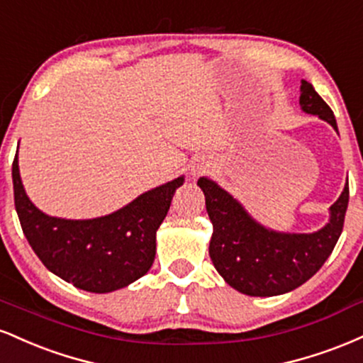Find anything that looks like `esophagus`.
Masks as SVG:
<instances>
[{"mask_svg": "<svg viewBox=\"0 0 363 363\" xmlns=\"http://www.w3.org/2000/svg\"><path fill=\"white\" fill-rule=\"evenodd\" d=\"M208 169H211V164H208L207 161H197V163L194 164V169H191V177H202V174L208 173Z\"/></svg>", "mask_w": 363, "mask_h": 363, "instance_id": "esophagus-1", "label": "esophagus"}]
</instances>
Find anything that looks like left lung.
<instances>
[{
    "mask_svg": "<svg viewBox=\"0 0 363 363\" xmlns=\"http://www.w3.org/2000/svg\"><path fill=\"white\" fill-rule=\"evenodd\" d=\"M299 101L306 113L318 115L338 130L333 110L304 79ZM197 185L214 225L208 255L216 270L238 292L257 297L291 292L316 274L343 231L350 194L347 182L331 206L330 223L318 233L285 234L255 223L240 202L208 178H200Z\"/></svg>",
    "mask_w": 363,
    "mask_h": 363,
    "instance_id": "obj_1",
    "label": "left lung"
}]
</instances>
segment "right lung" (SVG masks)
I'll return each mask as SVG.
<instances>
[{
	"label": "right lung",
	"mask_w": 363,
	"mask_h": 363,
	"mask_svg": "<svg viewBox=\"0 0 363 363\" xmlns=\"http://www.w3.org/2000/svg\"><path fill=\"white\" fill-rule=\"evenodd\" d=\"M15 208L25 238L45 268L86 292L105 294L147 274L156 255V231L168 214L183 177L143 194L113 214L88 220L45 216L30 202L11 168Z\"/></svg>",
	"instance_id": "obj_1"
}]
</instances>
